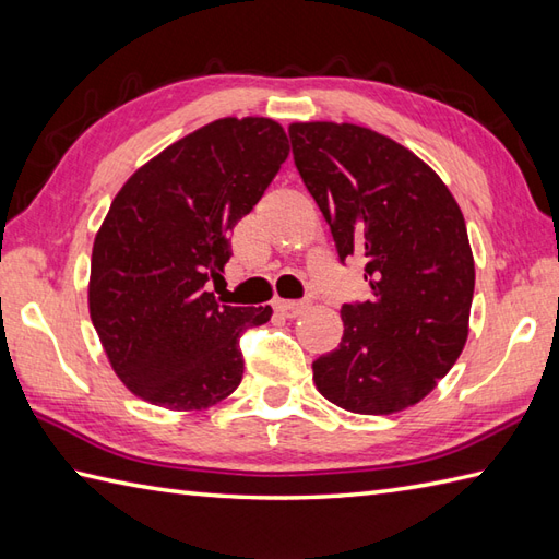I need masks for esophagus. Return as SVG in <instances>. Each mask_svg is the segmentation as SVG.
Here are the masks:
<instances>
[{
    "mask_svg": "<svg viewBox=\"0 0 559 559\" xmlns=\"http://www.w3.org/2000/svg\"><path fill=\"white\" fill-rule=\"evenodd\" d=\"M273 307H276V310L286 317H298L307 310V307H310V302L307 300H276L273 302Z\"/></svg>",
    "mask_w": 559,
    "mask_h": 559,
    "instance_id": "obj_1",
    "label": "esophagus"
}]
</instances>
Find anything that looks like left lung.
<instances>
[{
  "mask_svg": "<svg viewBox=\"0 0 559 559\" xmlns=\"http://www.w3.org/2000/svg\"><path fill=\"white\" fill-rule=\"evenodd\" d=\"M295 168L334 235L365 259L370 300L341 307L343 338L312 362L319 394L362 415L413 406L463 350L476 286L466 221L444 182L358 124L288 129Z\"/></svg>",
  "mask_w": 559,
  "mask_h": 559,
  "instance_id": "left-lung-1",
  "label": "left lung"
}]
</instances>
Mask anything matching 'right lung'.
<instances>
[{"label":"right lung","mask_w":559,"mask_h":559,"mask_svg":"<svg viewBox=\"0 0 559 559\" xmlns=\"http://www.w3.org/2000/svg\"><path fill=\"white\" fill-rule=\"evenodd\" d=\"M290 153L283 127L225 117L129 177L93 242L91 322L127 389L170 411H199L240 386L245 331L271 307L211 293L228 233L254 209Z\"/></svg>","instance_id":"1"}]
</instances>
